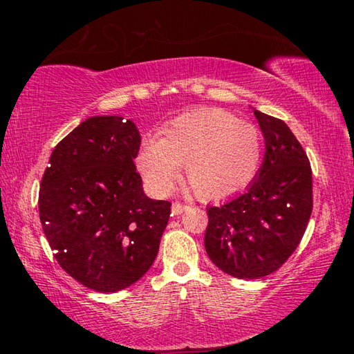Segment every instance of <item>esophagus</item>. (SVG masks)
Instances as JSON below:
<instances>
[{"label":"esophagus","instance_id":"1","mask_svg":"<svg viewBox=\"0 0 354 354\" xmlns=\"http://www.w3.org/2000/svg\"><path fill=\"white\" fill-rule=\"evenodd\" d=\"M187 209H189L187 205H183V203L175 201V203H173V206H171V214L173 215H179V214H183V212L187 211Z\"/></svg>","mask_w":354,"mask_h":354}]
</instances>
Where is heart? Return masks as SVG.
<instances>
[{
	"mask_svg": "<svg viewBox=\"0 0 354 354\" xmlns=\"http://www.w3.org/2000/svg\"><path fill=\"white\" fill-rule=\"evenodd\" d=\"M262 133L223 109L185 113L148 139L137 154L145 181L160 195L175 187L179 169L201 200H223L243 190L261 167Z\"/></svg>",
	"mask_w": 354,
	"mask_h": 354,
	"instance_id": "1",
	"label": "heart"
}]
</instances>
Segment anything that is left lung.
<instances>
[{
	"mask_svg": "<svg viewBox=\"0 0 354 354\" xmlns=\"http://www.w3.org/2000/svg\"><path fill=\"white\" fill-rule=\"evenodd\" d=\"M266 137L259 173L245 194L207 209V256L241 279L277 272L293 254L313 212V170L301 143L277 117L254 109Z\"/></svg>",
	"mask_w": 354,
	"mask_h": 354,
	"instance_id": "left-lung-1",
	"label": "left lung"
}]
</instances>
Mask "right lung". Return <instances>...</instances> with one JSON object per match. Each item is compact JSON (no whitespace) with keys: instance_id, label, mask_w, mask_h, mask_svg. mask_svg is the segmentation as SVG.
<instances>
[{"instance_id":"right-lung-1","label":"right lung","mask_w":354,"mask_h":354,"mask_svg":"<svg viewBox=\"0 0 354 354\" xmlns=\"http://www.w3.org/2000/svg\"><path fill=\"white\" fill-rule=\"evenodd\" d=\"M140 134L122 117H92L53 149L39 214L64 272L97 292L134 284L158 256L170 201L148 198L136 171Z\"/></svg>"}]
</instances>
